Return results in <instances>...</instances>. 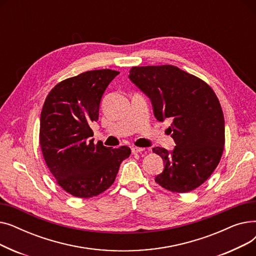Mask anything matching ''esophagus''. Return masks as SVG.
Instances as JSON below:
<instances>
[{
  "label": "esophagus",
  "instance_id": "34e87169",
  "mask_svg": "<svg viewBox=\"0 0 256 256\" xmlns=\"http://www.w3.org/2000/svg\"><path fill=\"white\" fill-rule=\"evenodd\" d=\"M144 150H145V148H142V147H137V146L132 147V154H139V152H142Z\"/></svg>",
  "mask_w": 256,
  "mask_h": 256
}]
</instances>
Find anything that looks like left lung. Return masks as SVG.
<instances>
[{
    "instance_id": "obj_1",
    "label": "left lung",
    "mask_w": 256,
    "mask_h": 256,
    "mask_svg": "<svg viewBox=\"0 0 256 256\" xmlns=\"http://www.w3.org/2000/svg\"><path fill=\"white\" fill-rule=\"evenodd\" d=\"M128 76L152 100L156 118L172 121L173 152L152 148L165 163L156 182L173 193L195 190L212 176L224 150V115L216 93L174 65L134 66Z\"/></svg>"
}]
</instances>
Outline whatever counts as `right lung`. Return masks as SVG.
I'll use <instances>...</instances> for the list:
<instances>
[{
    "mask_svg": "<svg viewBox=\"0 0 256 256\" xmlns=\"http://www.w3.org/2000/svg\"><path fill=\"white\" fill-rule=\"evenodd\" d=\"M112 70H88L61 80L44 100L40 114L39 144L46 164L64 191L90 198L113 184L128 146L119 148L93 143L90 124L98 119L100 102Z\"/></svg>",
    "mask_w": 256,
    "mask_h": 256,
    "instance_id": "1",
    "label": "right lung"
}]
</instances>
